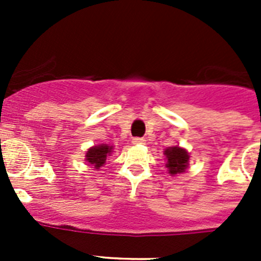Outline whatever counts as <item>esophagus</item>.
<instances>
[{
  "mask_svg": "<svg viewBox=\"0 0 261 261\" xmlns=\"http://www.w3.org/2000/svg\"><path fill=\"white\" fill-rule=\"evenodd\" d=\"M145 141H146V140H145V138H141V137H135L132 140V142L135 145H142V144H145Z\"/></svg>",
  "mask_w": 261,
  "mask_h": 261,
  "instance_id": "34e87169",
  "label": "esophagus"
}]
</instances>
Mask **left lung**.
I'll use <instances>...</instances> for the list:
<instances>
[{"instance_id":"obj_1","label":"left lung","mask_w":261,"mask_h":261,"mask_svg":"<svg viewBox=\"0 0 261 261\" xmlns=\"http://www.w3.org/2000/svg\"><path fill=\"white\" fill-rule=\"evenodd\" d=\"M166 159V167L168 168V174L176 175L181 174L188 167V161H190V154L186 149L179 146H171L167 147L165 150Z\"/></svg>"}]
</instances>
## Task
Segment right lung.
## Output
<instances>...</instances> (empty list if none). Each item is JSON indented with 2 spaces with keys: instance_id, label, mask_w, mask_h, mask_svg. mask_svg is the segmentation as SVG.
I'll list each match as a JSON object with an SVG mask.
<instances>
[{
  "instance_id": "obj_1",
  "label": "right lung",
  "mask_w": 261,
  "mask_h": 261,
  "mask_svg": "<svg viewBox=\"0 0 261 261\" xmlns=\"http://www.w3.org/2000/svg\"><path fill=\"white\" fill-rule=\"evenodd\" d=\"M114 150V146H110L107 144L96 145V146L90 147L89 150L86 151V161L91 166H94V168L102 167L106 163V159L108 155H111Z\"/></svg>"
}]
</instances>
